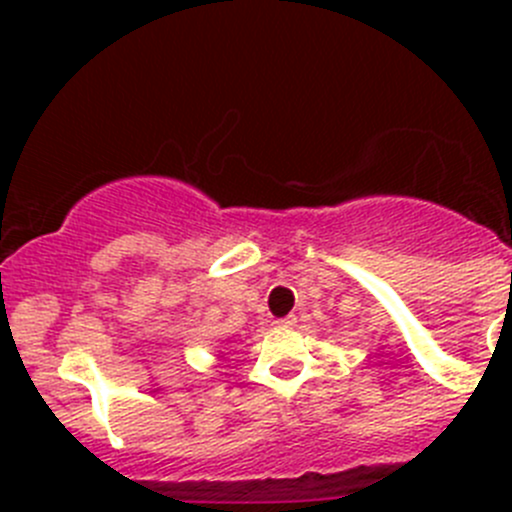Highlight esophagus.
Segmentation results:
<instances>
[{
    "label": "esophagus",
    "mask_w": 512,
    "mask_h": 512,
    "mask_svg": "<svg viewBox=\"0 0 512 512\" xmlns=\"http://www.w3.org/2000/svg\"><path fill=\"white\" fill-rule=\"evenodd\" d=\"M294 324V317L289 314V317H282V319H275V327H292Z\"/></svg>",
    "instance_id": "1"
}]
</instances>
